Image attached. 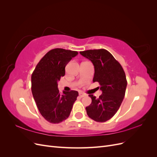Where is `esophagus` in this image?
<instances>
[{
	"instance_id": "1",
	"label": "esophagus",
	"mask_w": 157,
	"mask_h": 157,
	"mask_svg": "<svg viewBox=\"0 0 157 157\" xmlns=\"http://www.w3.org/2000/svg\"><path fill=\"white\" fill-rule=\"evenodd\" d=\"M86 96V94H84V93H80V94H79V96H80V98H83V97Z\"/></svg>"
}]
</instances>
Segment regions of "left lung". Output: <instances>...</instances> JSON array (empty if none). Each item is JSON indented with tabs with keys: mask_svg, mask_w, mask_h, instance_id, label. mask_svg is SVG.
<instances>
[{
	"mask_svg": "<svg viewBox=\"0 0 157 157\" xmlns=\"http://www.w3.org/2000/svg\"><path fill=\"white\" fill-rule=\"evenodd\" d=\"M80 54L92 62L93 82H98L102 91L99 98L89 95L92 103L86 107L87 115L96 122H106L115 115L124 98L127 80L124 69L107 50H88Z\"/></svg>",
	"mask_w": 157,
	"mask_h": 157,
	"instance_id": "left-lung-1",
	"label": "left lung"
}]
</instances>
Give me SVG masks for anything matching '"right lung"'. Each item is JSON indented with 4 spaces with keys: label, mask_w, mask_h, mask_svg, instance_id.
<instances>
[{
    "label": "right lung",
    "mask_w": 157,
    "mask_h": 157,
    "mask_svg": "<svg viewBox=\"0 0 157 157\" xmlns=\"http://www.w3.org/2000/svg\"><path fill=\"white\" fill-rule=\"evenodd\" d=\"M78 52L55 48L44 56L31 75V91L41 115L50 123L58 124L69 117L78 92L61 94L58 81L65 74V67Z\"/></svg>",
    "instance_id": "add662e5"
}]
</instances>
